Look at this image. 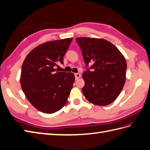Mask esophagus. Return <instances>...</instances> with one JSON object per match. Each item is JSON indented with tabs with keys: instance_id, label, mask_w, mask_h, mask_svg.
I'll list each match as a JSON object with an SVG mask.
<instances>
[{
	"instance_id": "obj_1",
	"label": "esophagus",
	"mask_w": 150,
	"mask_h": 150,
	"mask_svg": "<svg viewBox=\"0 0 150 150\" xmlns=\"http://www.w3.org/2000/svg\"><path fill=\"white\" fill-rule=\"evenodd\" d=\"M74 76H75L76 79H78L81 77V74H79V73H76V74H74Z\"/></svg>"
}]
</instances>
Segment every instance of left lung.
Returning <instances> with one entry per match:
<instances>
[{
    "mask_svg": "<svg viewBox=\"0 0 150 150\" xmlns=\"http://www.w3.org/2000/svg\"><path fill=\"white\" fill-rule=\"evenodd\" d=\"M86 71L83 72L82 92L86 99L98 105L114 102L125 85L127 63L115 45L105 39L78 38ZM89 63H92L89 68ZM92 71H91V70Z\"/></svg>",
    "mask_w": 150,
    "mask_h": 150,
    "instance_id": "left-lung-1",
    "label": "left lung"
}]
</instances>
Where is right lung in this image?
Segmentation results:
<instances>
[{
  "label": "right lung",
  "instance_id": "obj_1",
  "mask_svg": "<svg viewBox=\"0 0 150 150\" xmlns=\"http://www.w3.org/2000/svg\"><path fill=\"white\" fill-rule=\"evenodd\" d=\"M72 38L47 42L32 50L21 67L20 84L28 101L39 111L55 112L66 104L75 80L71 72H58Z\"/></svg>",
  "mask_w": 150,
  "mask_h": 150
}]
</instances>
